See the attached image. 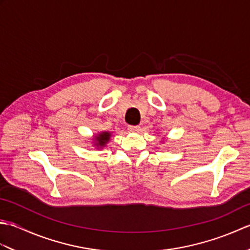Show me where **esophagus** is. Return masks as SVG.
<instances>
[{"mask_svg":"<svg viewBox=\"0 0 250 250\" xmlns=\"http://www.w3.org/2000/svg\"><path fill=\"white\" fill-rule=\"evenodd\" d=\"M128 130L130 132H132V133H136V132H139L141 130V126H139V125H129Z\"/></svg>","mask_w":250,"mask_h":250,"instance_id":"obj_1","label":"esophagus"}]
</instances>
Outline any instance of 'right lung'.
<instances>
[{"label":"right lung","instance_id":"1","mask_svg":"<svg viewBox=\"0 0 250 250\" xmlns=\"http://www.w3.org/2000/svg\"><path fill=\"white\" fill-rule=\"evenodd\" d=\"M110 136H111V133L108 131L100 132V133L95 134L93 136L92 144L94 147H97V149H102V148H104L106 144L109 142Z\"/></svg>","mask_w":250,"mask_h":250}]
</instances>
